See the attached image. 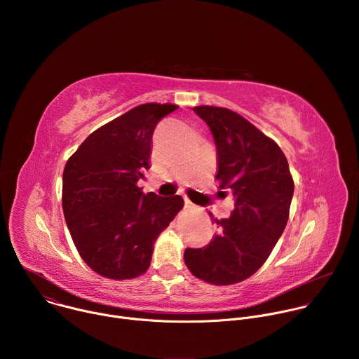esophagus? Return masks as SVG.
<instances>
[{
    "mask_svg": "<svg viewBox=\"0 0 359 359\" xmlns=\"http://www.w3.org/2000/svg\"><path fill=\"white\" fill-rule=\"evenodd\" d=\"M193 206H194V204H193L189 198H184V208H186V209H191Z\"/></svg>",
    "mask_w": 359,
    "mask_h": 359,
    "instance_id": "34e87169",
    "label": "esophagus"
}]
</instances>
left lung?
<instances>
[{"label":"left lung","instance_id":"left-lung-1","mask_svg":"<svg viewBox=\"0 0 359 359\" xmlns=\"http://www.w3.org/2000/svg\"><path fill=\"white\" fill-rule=\"evenodd\" d=\"M193 111L213 133L216 179L231 190L234 209L229 219H215L217 233L209 245L184 250V263L203 281L231 285L269 259L288 222L294 180L280 146L245 118L209 105Z\"/></svg>","mask_w":359,"mask_h":359}]
</instances>
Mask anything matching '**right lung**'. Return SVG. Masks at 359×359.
<instances>
[{
    "instance_id": "1",
    "label": "right lung",
    "mask_w": 359,
    "mask_h": 359,
    "mask_svg": "<svg viewBox=\"0 0 359 359\" xmlns=\"http://www.w3.org/2000/svg\"><path fill=\"white\" fill-rule=\"evenodd\" d=\"M173 104H142L92 132L68 159L62 209L81 259L96 274L132 280L144 274L159 234L183 209L180 196L143 194L151 135Z\"/></svg>"
}]
</instances>
